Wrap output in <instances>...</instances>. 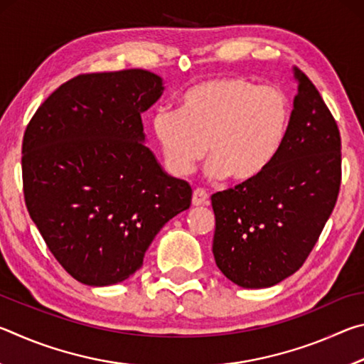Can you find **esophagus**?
Here are the masks:
<instances>
[{
  "instance_id": "obj_1",
  "label": "esophagus",
  "mask_w": 364,
  "mask_h": 364,
  "mask_svg": "<svg viewBox=\"0 0 364 364\" xmlns=\"http://www.w3.org/2000/svg\"><path fill=\"white\" fill-rule=\"evenodd\" d=\"M207 202H208V194L205 193V191L200 189V188L194 189V193H193V205L194 207H200V205H205Z\"/></svg>"
}]
</instances>
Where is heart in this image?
<instances>
[{
	"label": "heart",
	"mask_w": 364,
	"mask_h": 364,
	"mask_svg": "<svg viewBox=\"0 0 364 364\" xmlns=\"http://www.w3.org/2000/svg\"><path fill=\"white\" fill-rule=\"evenodd\" d=\"M289 117V100L278 86L226 75L191 86L178 110L156 112L152 132L171 175H189L208 151V178L250 181L278 156Z\"/></svg>",
	"instance_id": "b5f03b06"
}]
</instances>
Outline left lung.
<instances>
[{
  "label": "left lung",
  "mask_w": 364,
  "mask_h": 364,
  "mask_svg": "<svg viewBox=\"0 0 364 364\" xmlns=\"http://www.w3.org/2000/svg\"><path fill=\"white\" fill-rule=\"evenodd\" d=\"M297 96L278 156L260 176L212 196L213 257L234 284L269 287L318 242L342 181L338 127L316 86L295 69Z\"/></svg>",
  "instance_id": "1"
}]
</instances>
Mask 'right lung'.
Wrapping results in <instances>:
<instances>
[{
    "mask_svg": "<svg viewBox=\"0 0 364 364\" xmlns=\"http://www.w3.org/2000/svg\"><path fill=\"white\" fill-rule=\"evenodd\" d=\"M164 91L143 69L82 73L36 109L22 141L23 197L48 249L88 286L125 281L156 234L191 205L144 146L141 114Z\"/></svg>",
    "mask_w": 364,
    "mask_h": 364,
    "instance_id": "1",
    "label": "right lung"
}]
</instances>
